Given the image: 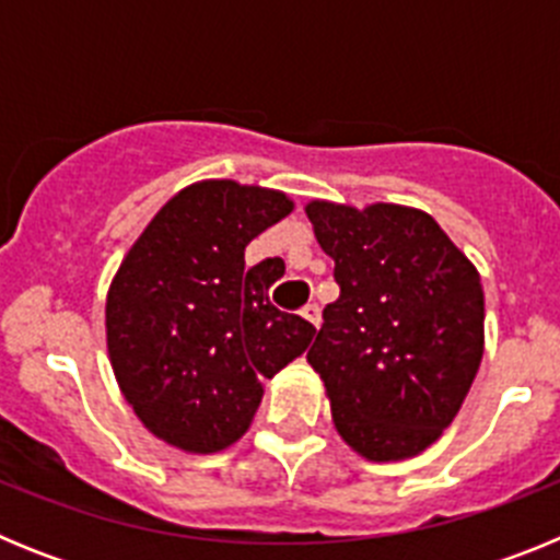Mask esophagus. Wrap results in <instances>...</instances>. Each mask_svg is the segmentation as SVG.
Instances as JSON below:
<instances>
[{
	"label": "esophagus",
	"mask_w": 560,
	"mask_h": 560,
	"mask_svg": "<svg viewBox=\"0 0 560 560\" xmlns=\"http://www.w3.org/2000/svg\"><path fill=\"white\" fill-rule=\"evenodd\" d=\"M300 314H303V319H308V323L314 325V328H319V319H323V316H319V305L308 303L303 311H300Z\"/></svg>",
	"instance_id": "34e87169"
}]
</instances>
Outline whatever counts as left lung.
I'll use <instances>...</instances> for the list:
<instances>
[{
  "label": "left lung",
  "instance_id": "obj_1",
  "mask_svg": "<svg viewBox=\"0 0 560 560\" xmlns=\"http://www.w3.org/2000/svg\"><path fill=\"white\" fill-rule=\"evenodd\" d=\"M305 212L339 283L308 350L336 432L373 463L415 457L452 423L482 361L479 271L415 207Z\"/></svg>",
  "mask_w": 560,
  "mask_h": 560
}]
</instances>
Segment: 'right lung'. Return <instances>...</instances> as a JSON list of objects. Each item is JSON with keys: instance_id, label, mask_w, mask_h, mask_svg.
<instances>
[{"instance_id": "right-lung-1", "label": "right lung", "mask_w": 560, "mask_h": 560, "mask_svg": "<svg viewBox=\"0 0 560 560\" xmlns=\"http://www.w3.org/2000/svg\"><path fill=\"white\" fill-rule=\"evenodd\" d=\"M294 201L232 179L196 182L128 249L106 296L114 378L148 432L212 454L249 429L264 384L303 355L316 328L277 311L280 257L246 269L244 249Z\"/></svg>"}]
</instances>
